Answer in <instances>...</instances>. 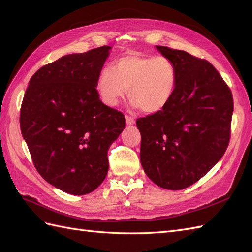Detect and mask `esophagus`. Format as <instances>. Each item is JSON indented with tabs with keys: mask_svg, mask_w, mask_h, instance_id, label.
Instances as JSON below:
<instances>
[{
	"mask_svg": "<svg viewBox=\"0 0 252 252\" xmlns=\"http://www.w3.org/2000/svg\"><path fill=\"white\" fill-rule=\"evenodd\" d=\"M125 121H126V124H128V125H132V124H134V122H135V120L133 118L127 116V114L125 116Z\"/></svg>",
	"mask_w": 252,
	"mask_h": 252,
	"instance_id": "obj_1",
	"label": "esophagus"
}]
</instances>
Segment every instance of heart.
I'll return each instance as SVG.
<instances>
[{
    "instance_id": "obj_1",
    "label": "heart",
    "mask_w": 252,
    "mask_h": 252,
    "mask_svg": "<svg viewBox=\"0 0 252 252\" xmlns=\"http://www.w3.org/2000/svg\"><path fill=\"white\" fill-rule=\"evenodd\" d=\"M178 82L177 67L166 57L128 53L98 72L95 89L102 102L113 107L127 94L135 108L155 113L171 100Z\"/></svg>"
}]
</instances>
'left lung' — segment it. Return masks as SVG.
Returning <instances> with one entry per match:
<instances>
[{
	"mask_svg": "<svg viewBox=\"0 0 252 252\" xmlns=\"http://www.w3.org/2000/svg\"><path fill=\"white\" fill-rule=\"evenodd\" d=\"M157 49L177 67L178 82L165 108L136 120L141 164L158 186L181 190L203 178L225 154L233 98L208 61L184 50Z\"/></svg>",
	"mask_w": 252,
	"mask_h": 252,
	"instance_id": "obj_1",
	"label": "left lung"
}]
</instances>
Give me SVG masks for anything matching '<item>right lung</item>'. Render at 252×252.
Returning <instances> with one entry per match:
<instances>
[{
	"label": "right lung",
	"instance_id": "obj_1",
	"mask_svg": "<svg viewBox=\"0 0 252 252\" xmlns=\"http://www.w3.org/2000/svg\"><path fill=\"white\" fill-rule=\"evenodd\" d=\"M110 49L72 53L41 67L22 102L21 131L35 169L69 194L102 184L109 146L125 128L124 114L103 104L95 89Z\"/></svg>",
	"mask_w": 252,
	"mask_h": 252
}]
</instances>
